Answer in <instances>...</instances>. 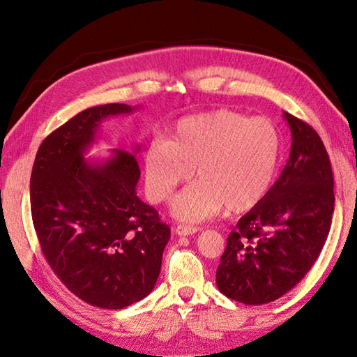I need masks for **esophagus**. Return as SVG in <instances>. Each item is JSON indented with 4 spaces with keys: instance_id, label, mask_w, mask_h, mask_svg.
<instances>
[{
    "instance_id": "obj_1",
    "label": "esophagus",
    "mask_w": 357,
    "mask_h": 357,
    "mask_svg": "<svg viewBox=\"0 0 357 357\" xmlns=\"http://www.w3.org/2000/svg\"><path fill=\"white\" fill-rule=\"evenodd\" d=\"M199 229L198 227H192V225H176L174 227V233L178 236H190L193 233H198Z\"/></svg>"
}]
</instances>
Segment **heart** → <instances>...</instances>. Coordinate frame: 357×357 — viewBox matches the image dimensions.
Instances as JSON below:
<instances>
[{
	"label": "heart",
	"mask_w": 357,
	"mask_h": 357,
	"mask_svg": "<svg viewBox=\"0 0 357 357\" xmlns=\"http://www.w3.org/2000/svg\"><path fill=\"white\" fill-rule=\"evenodd\" d=\"M280 159V135L265 118L233 110H213L179 119L169 139L151 142L144 151V184L150 201L162 202L179 184L172 204L181 221L199 222L225 206L245 213L267 198Z\"/></svg>",
	"instance_id": "b5f03b06"
}]
</instances>
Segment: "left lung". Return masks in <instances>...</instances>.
I'll return each mask as SVG.
<instances>
[{
	"instance_id": "1",
	"label": "left lung",
	"mask_w": 357,
	"mask_h": 357,
	"mask_svg": "<svg viewBox=\"0 0 357 357\" xmlns=\"http://www.w3.org/2000/svg\"><path fill=\"white\" fill-rule=\"evenodd\" d=\"M291 132L290 158L259 206L242 216L227 238L216 285L247 305L279 299L319 257L335 211V181L319 135L284 112Z\"/></svg>"
}]
</instances>
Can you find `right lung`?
<instances>
[{"label": "right lung", "mask_w": 357, "mask_h": 357, "mask_svg": "<svg viewBox=\"0 0 357 357\" xmlns=\"http://www.w3.org/2000/svg\"><path fill=\"white\" fill-rule=\"evenodd\" d=\"M138 107L105 104L75 115L38 149L30 208L43 253L59 280L87 304L121 310L153 290L170 227L136 195L133 151L86 159L105 118Z\"/></svg>", "instance_id": "obj_1"}]
</instances>
